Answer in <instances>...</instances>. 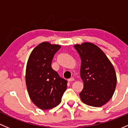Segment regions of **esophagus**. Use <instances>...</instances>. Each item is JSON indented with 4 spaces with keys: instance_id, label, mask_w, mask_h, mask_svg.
<instances>
[{
    "instance_id": "34e87169",
    "label": "esophagus",
    "mask_w": 128,
    "mask_h": 128,
    "mask_svg": "<svg viewBox=\"0 0 128 128\" xmlns=\"http://www.w3.org/2000/svg\"><path fill=\"white\" fill-rule=\"evenodd\" d=\"M74 81V78H71L68 79V81L69 82H72V81Z\"/></svg>"
}]
</instances>
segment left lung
I'll return each mask as SVG.
<instances>
[{
  "mask_svg": "<svg viewBox=\"0 0 128 128\" xmlns=\"http://www.w3.org/2000/svg\"><path fill=\"white\" fill-rule=\"evenodd\" d=\"M81 60L80 75L84 88L80 94L84 104L99 107L112 97L116 75L113 64L100 48L90 42L74 46Z\"/></svg>",
  "mask_w": 128,
  "mask_h": 128,
  "instance_id": "left-lung-1",
  "label": "left lung"
}]
</instances>
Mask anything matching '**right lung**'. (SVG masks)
<instances>
[{"label": "right lung", "instance_id": "right-lung-1", "mask_svg": "<svg viewBox=\"0 0 128 128\" xmlns=\"http://www.w3.org/2000/svg\"><path fill=\"white\" fill-rule=\"evenodd\" d=\"M60 45L44 42L32 50L26 69V84L32 102L40 109L57 106L67 88V81L59 76L51 66Z\"/></svg>", "mask_w": 128, "mask_h": 128}]
</instances>
